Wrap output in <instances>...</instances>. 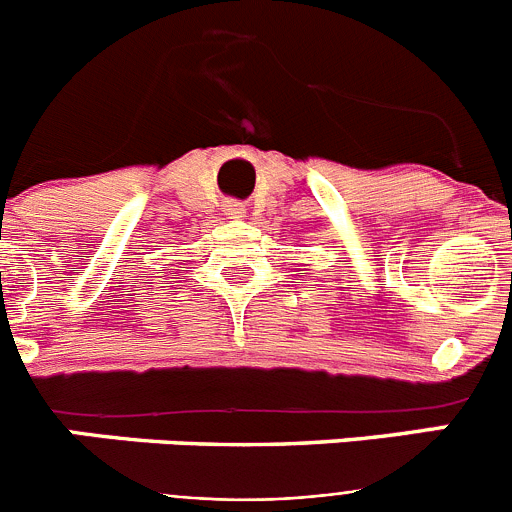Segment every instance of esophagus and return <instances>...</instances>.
I'll return each instance as SVG.
<instances>
[{
	"label": "esophagus",
	"instance_id": "1",
	"mask_svg": "<svg viewBox=\"0 0 512 512\" xmlns=\"http://www.w3.org/2000/svg\"><path fill=\"white\" fill-rule=\"evenodd\" d=\"M223 210H225V215L235 217V220L246 215V205H243V202H238V200H228L223 205Z\"/></svg>",
	"mask_w": 512,
	"mask_h": 512
}]
</instances>
